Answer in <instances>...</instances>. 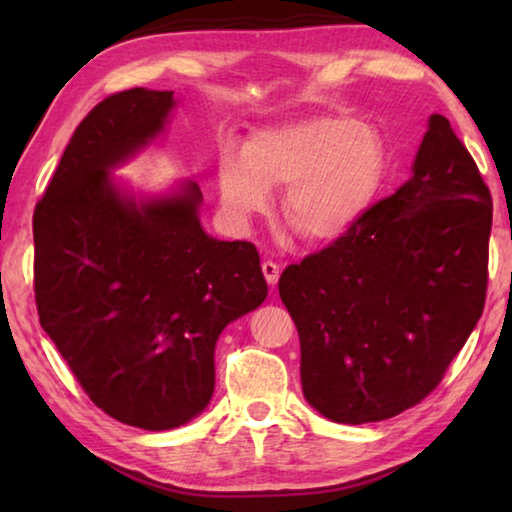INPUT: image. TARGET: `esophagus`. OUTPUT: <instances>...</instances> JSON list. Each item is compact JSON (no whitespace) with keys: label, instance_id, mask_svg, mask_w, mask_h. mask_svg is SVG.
Returning <instances> with one entry per match:
<instances>
[{"label":"esophagus","instance_id":"obj_1","mask_svg":"<svg viewBox=\"0 0 512 512\" xmlns=\"http://www.w3.org/2000/svg\"><path fill=\"white\" fill-rule=\"evenodd\" d=\"M262 273H264V277H266L268 287L275 289V287H277V280H280V266L273 264V262H264V264H262Z\"/></svg>","mask_w":512,"mask_h":512}]
</instances>
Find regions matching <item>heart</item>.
<instances>
[{
  "mask_svg": "<svg viewBox=\"0 0 512 512\" xmlns=\"http://www.w3.org/2000/svg\"><path fill=\"white\" fill-rule=\"evenodd\" d=\"M379 135L352 117L325 112L257 128L241 155L223 153L216 185L225 216L248 225L282 192V219L309 244H332L357 225L384 180Z\"/></svg>",
  "mask_w": 512,
  "mask_h": 512,
  "instance_id": "1",
  "label": "heart"
}]
</instances>
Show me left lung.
Instances as JSON below:
<instances>
[{"label":"left lung","instance_id":"8db88e82","mask_svg":"<svg viewBox=\"0 0 512 512\" xmlns=\"http://www.w3.org/2000/svg\"><path fill=\"white\" fill-rule=\"evenodd\" d=\"M490 228L472 155L431 115L411 178L277 284L298 327L302 393L320 415L388 420L438 386L483 314Z\"/></svg>","mask_w":512,"mask_h":512}]
</instances>
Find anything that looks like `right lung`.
Segmentation results:
<instances>
[{
	"instance_id": "obj_1",
	"label": "right lung",
	"mask_w": 512,
	"mask_h": 512,
	"mask_svg": "<svg viewBox=\"0 0 512 512\" xmlns=\"http://www.w3.org/2000/svg\"><path fill=\"white\" fill-rule=\"evenodd\" d=\"M176 106L149 88L103 99L33 214L42 329L99 409L146 431L207 409L216 341L268 296L257 248L203 230L194 180L135 192L115 176L158 144Z\"/></svg>"
}]
</instances>
